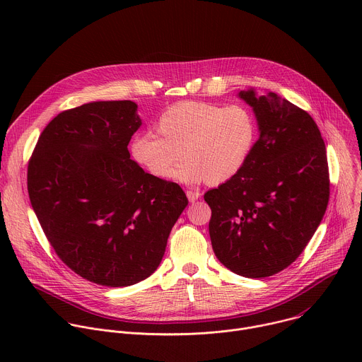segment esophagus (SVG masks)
Returning a JSON list of instances; mask_svg holds the SVG:
<instances>
[{"instance_id":"34e87169","label":"esophagus","mask_w":362,"mask_h":362,"mask_svg":"<svg viewBox=\"0 0 362 362\" xmlns=\"http://www.w3.org/2000/svg\"><path fill=\"white\" fill-rule=\"evenodd\" d=\"M186 196L189 199V202H196L199 197H200V193L197 190H193V189H187L186 190Z\"/></svg>"}]
</instances>
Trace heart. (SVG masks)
<instances>
[{
  "label": "heart",
  "mask_w": 362,
  "mask_h": 362,
  "mask_svg": "<svg viewBox=\"0 0 362 362\" xmlns=\"http://www.w3.org/2000/svg\"><path fill=\"white\" fill-rule=\"evenodd\" d=\"M154 130L156 134L132 139V154L140 166L156 177L209 185L233 177L256 140L255 120L245 107L203 101L176 103L159 116ZM180 152L185 163L177 171Z\"/></svg>",
  "instance_id": "b5f03b06"
}]
</instances>
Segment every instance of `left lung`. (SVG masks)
I'll use <instances>...</instances> for the list:
<instances>
[{
	"label": "left lung",
	"instance_id": "obj_1",
	"mask_svg": "<svg viewBox=\"0 0 362 362\" xmlns=\"http://www.w3.org/2000/svg\"><path fill=\"white\" fill-rule=\"evenodd\" d=\"M253 109L259 139L245 166L204 193L218 259L245 278L288 268L320 226L329 200V170L321 132L305 110L268 93L240 91Z\"/></svg>",
	"mask_w": 362,
	"mask_h": 362
}]
</instances>
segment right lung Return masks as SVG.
<instances>
[{
  "mask_svg": "<svg viewBox=\"0 0 362 362\" xmlns=\"http://www.w3.org/2000/svg\"><path fill=\"white\" fill-rule=\"evenodd\" d=\"M130 100L64 110L41 132L28 162V196L49 245L81 278L129 286L158 269L189 200L183 189L130 159L140 127Z\"/></svg>",
  "mask_w": 362,
  "mask_h": 362,
  "instance_id": "obj_1",
  "label": "right lung"
}]
</instances>
